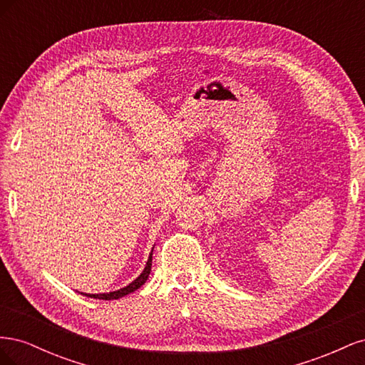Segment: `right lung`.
Listing matches in <instances>:
<instances>
[{"label":"right lung","mask_w":365,"mask_h":365,"mask_svg":"<svg viewBox=\"0 0 365 365\" xmlns=\"http://www.w3.org/2000/svg\"><path fill=\"white\" fill-rule=\"evenodd\" d=\"M152 252H153V248H152V251H150V254H149V259H148V262H146V267H145V269H143V272L138 275V277H137L134 282L129 283L128 286H125V288L113 291V292H103V294H85V292H79V294L86 295V297H91V298H96V300H118V298H121V297H125V295H128V294H130V292L137 291L138 288H141V284L146 283V280H148V277H149V274H150V268H152Z\"/></svg>","instance_id":"obj_1"}]
</instances>
